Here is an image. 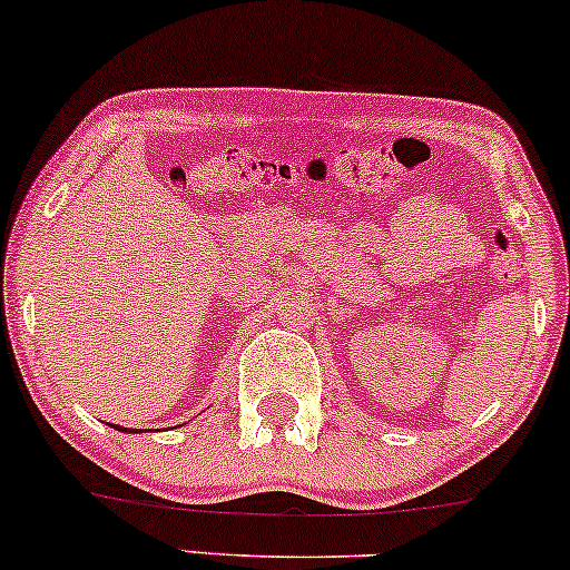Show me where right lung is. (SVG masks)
I'll return each mask as SVG.
<instances>
[{
    "instance_id": "right-lung-1",
    "label": "right lung",
    "mask_w": 570,
    "mask_h": 570,
    "mask_svg": "<svg viewBox=\"0 0 570 570\" xmlns=\"http://www.w3.org/2000/svg\"><path fill=\"white\" fill-rule=\"evenodd\" d=\"M114 428H116V431H124V433H129V431H131V433H137L135 428H121V425H114Z\"/></svg>"
}]
</instances>
